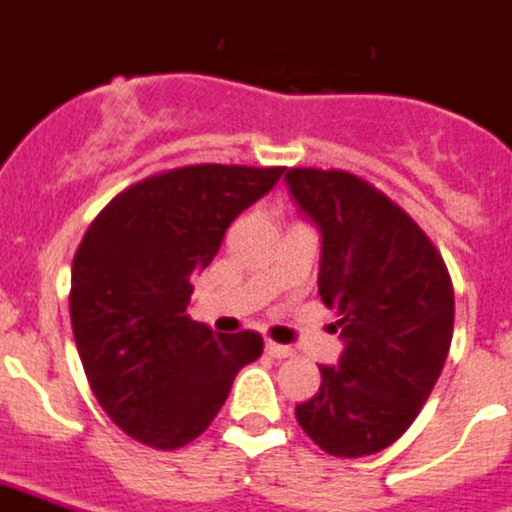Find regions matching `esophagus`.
I'll return each instance as SVG.
<instances>
[{
    "label": "esophagus",
    "instance_id": "obj_1",
    "mask_svg": "<svg viewBox=\"0 0 512 512\" xmlns=\"http://www.w3.org/2000/svg\"><path fill=\"white\" fill-rule=\"evenodd\" d=\"M265 351H268L270 356H276V359H289V356L294 354L291 346H281V343H273V341L265 343Z\"/></svg>",
    "mask_w": 512,
    "mask_h": 512
}]
</instances>
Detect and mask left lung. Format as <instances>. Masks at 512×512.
I'll return each instance as SVG.
<instances>
[{
    "instance_id": "obj_1",
    "label": "left lung",
    "mask_w": 512,
    "mask_h": 512,
    "mask_svg": "<svg viewBox=\"0 0 512 512\" xmlns=\"http://www.w3.org/2000/svg\"><path fill=\"white\" fill-rule=\"evenodd\" d=\"M286 184L322 236L320 299L343 354L296 422L325 453L362 458L393 445L435 388L453 338L442 255L403 208L349 171L289 169Z\"/></svg>"
}]
</instances>
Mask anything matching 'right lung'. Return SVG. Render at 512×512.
<instances>
[{
  "label": "right lung",
  "instance_id": "1",
  "mask_svg": "<svg viewBox=\"0 0 512 512\" xmlns=\"http://www.w3.org/2000/svg\"><path fill=\"white\" fill-rule=\"evenodd\" d=\"M283 166L200 163L119 192L85 231L72 263L70 317L101 409L156 450L200 437L236 372L263 354L260 333H213L187 315L203 273L242 210L276 187Z\"/></svg>",
  "mask_w": 512,
  "mask_h": 512
}]
</instances>
